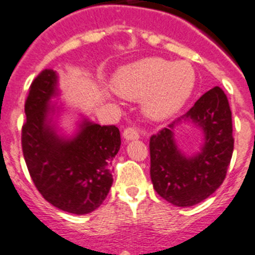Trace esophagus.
Listing matches in <instances>:
<instances>
[{
    "mask_svg": "<svg viewBox=\"0 0 255 255\" xmlns=\"http://www.w3.org/2000/svg\"><path fill=\"white\" fill-rule=\"evenodd\" d=\"M123 135H125L126 139H137L139 138V132L135 127H127L123 132Z\"/></svg>",
    "mask_w": 255,
    "mask_h": 255,
    "instance_id": "obj_1",
    "label": "esophagus"
}]
</instances>
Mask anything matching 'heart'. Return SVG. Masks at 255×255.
<instances>
[{"label": "heart", "mask_w": 255, "mask_h": 255, "mask_svg": "<svg viewBox=\"0 0 255 255\" xmlns=\"http://www.w3.org/2000/svg\"><path fill=\"white\" fill-rule=\"evenodd\" d=\"M195 82V70L187 61L146 58L121 69L113 79V88L123 98H143L144 114L162 121L185 106Z\"/></svg>", "instance_id": "heart-1"}]
</instances>
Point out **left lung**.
Returning <instances> with one entry per match:
<instances>
[{
    "mask_svg": "<svg viewBox=\"0 0 255 255\" xmlns=\"http://www.w3.org/2000/svg\"><path fill=\"white\" fill-rule=\"evenodd\" d=\"M184 118L197 123L205 133V144L197 156L186 158L177 149L172 133L176 122L149 138L153 189L181 208L201 203L220 187L234 149L232 111L221 88L214 87L201 95Z\"/></svg>",
    "mask_w": 255,
    "mask_h": 255,
    "instance_id": "left-lung-1",
    "label": "left lung"
}]
</instances>
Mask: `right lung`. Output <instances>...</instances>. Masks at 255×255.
<instances>
[{
	"label": "right lung",
	"mask_w": 255,
	"mask_h": 255,
	"mask_svg": "<svg viewBox=\"0 0 255 255\" xmlns=\"http://www.w3.org/2000/svg\"><path fill=\"white\" fill-rule=\"evenodd\" d=\"M55 90L52 69H44L28 88L21 130L23 158L47 203L83 215L99 208L111 190V165L121 148V133L114 125L84 122L75 138L60 139L47 125V103Z\"/></svg>",
	"instance_id": "obj_1"
}]
</instances>
